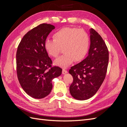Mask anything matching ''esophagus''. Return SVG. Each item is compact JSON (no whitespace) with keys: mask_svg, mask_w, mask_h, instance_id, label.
<instances>
[{"mask_svg":"<svg viewBox=\"0 0 127 127\" xmlns=\"http://www.w3.org/2000/svg\"><path fill=\"white\" fill-rule=\"evenodd\" d=\"M67 72H67V71L66 70H65L64 69H63V71H62L63 74H67Z\"/></svg>","mask_w":127,"mask_h":127,"instance_id":"esophagus-1","label":"esophagus"}]
</instances>
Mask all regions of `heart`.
I'll return each mask as SVG.
<instances>
[{"label":"heart","mask_w":127,"mask_h":127,"mask_svg":"<svg viewBox=\"0 0 127 127\" xmlns=\"http://www.w3.org/2000/svg\"><path fill=\"white\" fill-rule=\"evenodd\" d=\"M54 40L47 39L44 41V49L49 56L57 57L61 48H63L64 55L54 61L56 66L66 68L73 61H79L86 55L90 45L88 33L82 29L64 28L53 34Z\"/></svg>","instance_id":"obj_1"}]
</instances>
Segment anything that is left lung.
Here are the masks:
<instances>
[{"mask_svg": "<svg viewBox=\"0 0 127 127\" xmlns=\"http://www.w3.org/2000/svg\"><path fill=\"white\" fill-rule=\"evenodd\" d=\"M90 32L87 57L69 71L73 77L70 94L81 101L92 97L99 90L105 79L109 63V51L104 41L94 29H90Z\"/></svg>", "mask_w": 127, "mask_h": 127, "instance_id": "1", "label": "left lung"}]
</instances>
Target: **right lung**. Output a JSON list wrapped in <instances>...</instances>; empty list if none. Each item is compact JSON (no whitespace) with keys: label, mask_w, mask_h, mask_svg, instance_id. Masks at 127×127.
Here are the masks:
<instances>
[{"label":"right lung","mask_w":127,"mask_h":127,"mask_svg":"<svg viewBox=\"0 0 127 127\" xmlns=\"http://www.w3.org/2000/svg\"><path fill=\"white\" fill-rule=\"evenodd\" d=\"M55 27L47 23L33 28L23 37L17 48L18 79L23 89L34 98H43L52 90V80L59 77L62 69L51 68L52 60L44 49V41Z\"/></svg>","instance_id":"1"}]
</instances>
